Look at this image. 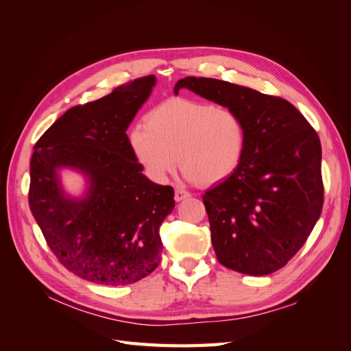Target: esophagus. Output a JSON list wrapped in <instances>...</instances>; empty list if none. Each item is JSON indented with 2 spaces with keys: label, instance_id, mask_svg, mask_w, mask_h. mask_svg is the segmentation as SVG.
Segmentation results:
<instances>
[{
  "label": "esophagus",
  "instance_id": "esophagus-1",
  "mask_svg": "<svg viewBox=\"0 0 351 351\" xmlns=\"http://www.w3.org/2000/svg\"><path fill=\"white\" fill-rule=\"evenodd\" d=\"M186 197H190V193H189V192H186V190H183V189H176L174 199H176L177 202H182V200H184Z\"/></svg>",
  "mask_w": 351,
  "mask_h": 351
}]
</instances>
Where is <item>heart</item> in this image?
Returning a JSON list of instances; mask_svg holds the SVG:
<instances>
[{"mask_svg":"<svg viewBox=\"0 0 351 351\" xmlns=\"http://www.w3.org/2000/svg\"><path fill=\"white\" fill-rule=\"evenodd\" d=\"M130 145L146 173L164 182L180 167L189 180L214 184L239 167L246 127L231 108L186 98H169L133 127Z\"/></svg>","mask_w":351,"mask_h":351,"instance_id":"obj_1","label":"heart"}]
</instances>
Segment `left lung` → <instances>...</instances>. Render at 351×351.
<instances>
[{
	"mask_svg": "<svg viewBox=\"0 0 351 351\" xmlns=\"http://www.w3.org/2000/svg\"><path fill=\"white\" fill-rule=\"evenodd\" d=\"M182 89L234 110L246 127L239 167L202 196L219 263L254 277L278 271L321 217L319 136L282 98L208 77L180 79Z\"/></svg>",
	"mask_w": 351,
	"mask_h": 351,
	"instance_id": "1",
	"label": "left lung"
}]
</instances>
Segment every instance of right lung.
<instances>
[{"instance_id":"right-lung-1","label":"right lung","mask_w":351,"mask_h":351,"mask_svg":"<svg viewBox=\"0 0 351 351\" xmlns=\"http://www.w3.org/2000/svg\"><path fill=\"white\" fill-rule=\"evenodd\" d=\"M155 83L151 74L76 105L34 147L32 214L61 265L90 282L133 284L161 261L159 227L174 209V190L142 173L125 133ZM60 167L76 169L88 180L82 198L64 192Z\"/></svg>"}]
</instances>
